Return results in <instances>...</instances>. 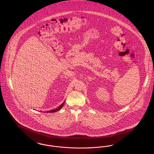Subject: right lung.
I'll return each instance as SVG.
<instances>
[{
    "label": "right lung",
    "mask_w": 154,
    "mask_h": 154,
    "mask_svg": "<svg viewBox=\"0 0 154 154\" xmlns=\"http://www.w3.org/2000/svg\"><path fill=\"white\" fill-rule=\"evenodd\" d=\"M65 101H64V102L62 104H61V105H60L57 109H55V110L48 111H47V112H56V111H59L60 109H61L62 107H63V105H64V104H65Z\"/></svg>",
    "instance_id": "right-lung-1"
}]
</instances>
